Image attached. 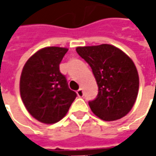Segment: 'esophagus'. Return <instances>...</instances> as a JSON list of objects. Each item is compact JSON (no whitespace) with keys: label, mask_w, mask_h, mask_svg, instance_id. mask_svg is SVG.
Segmentation results:
<instances>
[{"label":"esophagus","mask_w":156,"mask_h":156,"mask_svg":"<svg viewBox=\"0 0 156 156\" xmlns=\"http://www.w3.org/2000/svg\"><path fill=\"white\" fill-rule=\"evenodd\" d=\"M76 94H77V95H78L79 97H82V96H83V91H82L81 88L78 89V90L76 91Z\"/></svg>","instance_id":"34e87169"}]
</instances>
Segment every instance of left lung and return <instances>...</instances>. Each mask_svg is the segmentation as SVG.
<instances>
[{"instance_id":"obj_1","label":"left lung","mask_w":156,"mask_h":156,"mask_svg":"<svg viewBox=\"0 0 156 156\" xmlns=\"http://www.w3.org/2000/svg\"><path fill=\"white\" fill-rule=\"evenodd\" d=\"M76 52L91 67L98 85L96 98L88 101L92 112L108 122L125 116L135 104L139 89L133 61L109 44L77 47Z\"/></svg>"}]
</instances>
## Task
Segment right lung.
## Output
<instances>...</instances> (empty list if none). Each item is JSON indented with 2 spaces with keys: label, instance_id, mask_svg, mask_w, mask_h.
<instances>
[{
  "label": "right lung",
  "instance_id": "right-lung-1",
  "mask_svg": "<svg viewBox=\"0 0 156 156\" xmlns=\"http://www.w3.org/2000/svg\"><path fill=\"white\" fill-rule=\"evenodd\" d=\"M68 50L59 47L41 48L23 67L20 79L21 100L28 113L41 122L53 124L61 121L77 96L69 89L59 69Z\"/></svg>",
  "mask_w": 156,
  "mask_h": 156
}]
</instances>
